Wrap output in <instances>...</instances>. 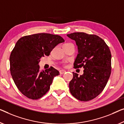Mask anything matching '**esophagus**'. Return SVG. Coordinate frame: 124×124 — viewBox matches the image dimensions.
<instances>
[{
	"label": "esophagus",
	"instance_id": "obj_1",
	"mask_svg": "<svg viewBox=\"0 0 124 124\" xmlns=\"http://www.w3.org/2000/svg\"><path fill=\"white\" fill-rule=\"evenodd\" d=\"M66 71L65 70H60V74H63L66 72Z\"/></svg>",
	"mask_w": 124,
	"mask_h": 124
}]
</instances>
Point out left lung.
<instances>
[{
    "instance_id": "1",
    "label": "left lung",
    "mask_w": 124,
    "mask_h": 124,
    "mask_svg": "<svg viewBox=\"0 0 124 124\" xmlns=\"http://www.w3.org/2000/svg\"><path fill=\"white\" fill-rule=\"evenodd\" d=\"M67 36L75 40L78 48L74 67L84 68L80 76L73 72L69 84L70 92L78 100L90 101L100 94L108 83L111 71L110 50L96 35L75 32Z\"/></svg>"
}]
</instances>
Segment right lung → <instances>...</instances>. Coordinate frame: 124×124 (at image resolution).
I'll return each mask as SVG.
<instances>
[{
	"label": "right lung",
	"mask_w": 124,
	"mask_h": 124,
	"mask_svg": "<svg viewBox=\"0 0 124 124\" xmlns=\"http://www.w3.org/2000/svg\"><path fill=\"white\" fill-rule=\"evenodd\" d=\"M64 42L58 35L38 33L23 37L11 52L10 71L14 82L22 94L29 99L41 98L48 91L58 71L51 67L40 71V58L49 56L59 43Z\"/></svg>",
	"instance_id": "add662e5"
}]
</instances>
